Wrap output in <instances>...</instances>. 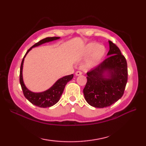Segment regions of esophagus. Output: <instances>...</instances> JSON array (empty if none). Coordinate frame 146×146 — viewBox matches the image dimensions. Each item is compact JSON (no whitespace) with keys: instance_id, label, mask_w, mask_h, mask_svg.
I'll use <instances>...</instances> for the list:
<instances>
[{"instance_id":"obj_1","label":"esophagus","mask_w":146,"mask_h":146,"mask_svg":"<svg viewBox=\"0 0 146 146\" xmlns=\"http://www.w3.org/2000/svg\"><path fill=\"white\" fill-rule=\"evenodd\" d=\"M82 74V71H76V73H75V75L76 76H80V75H81Z\"/></svg>"}]
</instances>
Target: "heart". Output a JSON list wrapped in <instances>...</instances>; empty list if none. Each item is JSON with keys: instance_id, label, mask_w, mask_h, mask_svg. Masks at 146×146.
<instances>
[{"instance_id": "1", "label": "heart", "mask_w": 146, "mask_h": 146, "mask_svg": "<svg viewBox=\"0 0 146 146\" xmlns=\"http://www.w3.org/2000/svg\"><path fill=\"white\" fill-rule=\"evenodd\" d=\"M106 49L104 46L99 45L97 42H92L85 46L83 51V55L90 54L84 64L86 69H91L95 67L100 63L105 55Z\"/></svg>"}]
</instances>
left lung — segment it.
<instances>
[{
	"instance_id": "obj_1",
	"label": "left lung",
	"mask_w": 146,
	"mask_h": 146,
	"mask_svg": "<svg viewBox=\"0 0 146 146\" xmlns=\"http://www.w3.org/2000/svg\"><path fill=\"white\" fill-rule=\"evenodd\" d=\"M109 42L108 58L87 72V82L83 89L86 101L91 106L104 108L122 97L127 82V64L117 46Z\"/></svg>"
}]
</instances>
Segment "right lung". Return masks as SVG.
Wrapping results in <instances>:
<instances>
[{
  "label": "right lung",
  "mask_w": 146,
  "mask_h": 146,
  "mask_svg": "<svg viewBox=\"0 0 146 146\" xmlns=\"http://www.w3.org/2000/svg\"><path fill=\"white\" fill-rule=\"evenodd\" d=\"M60 38V37H50V38H46L44 39H42L41 41L36 42L35 44H34L31 48H30L28 49V51H27L26 54L24 55L21 64L19 81L21 88L23 89L24 97H25L31 103L39 107H50L56 104L59 101V100H60L62 94H63L66 83L69 81H70L71 80H72V78H73V75L71 74V75L65 76L63 77V78L59 79L50 88H49L47 90H46L44 92L41 93L32 92L26 87V86L24 85L23 82V68L24 58H25L26 54L28 53V52L33 48L44 44L45 42L54 41V40H56Z\"/></svg>",
  "instance_id": "add662e5"
}]
</instances>
